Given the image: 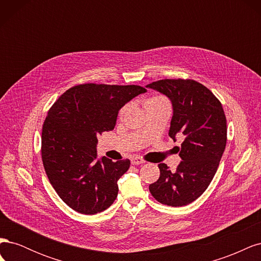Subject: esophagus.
Here are the masks:
<instances>
[{"label": "esophagus", "instance_id": "1", "mask_svg": "<svg viewBox=\"0 0 261 261\" xmlns=\"http://www.w3.org/2000/svg\"><path fill=\"white\" fill-rule=\"evenodd\" d=\"M130 162H132L133 165H139V164L145 163V161H144L143 159H141V158H139V156H134V158H132Z\"/></svg>", "mask_w": 261, "mask_h": 261}]
</instances>
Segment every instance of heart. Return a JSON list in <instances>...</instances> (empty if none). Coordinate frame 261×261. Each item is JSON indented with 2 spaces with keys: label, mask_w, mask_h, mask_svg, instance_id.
I'll list each match as a JSON object with an SVG mask.
<instances>
[{
  "label": "heart",
  "mask_w": 261,
  "mask_h": 261,
  "mask_svg": "<svg viewBox=\"0 0 261 261\" xmlns=\"http://www.w3.org/2000/svg\"><path fill=\"white\" fill-rule=\"evenodd\" d=\"M158 99H163V98H162V97H153V98H151L150 100H158ZM126 109H127V106L124 107V108L121 110V115L124 114V112L126 111Z\"/></svg>",
  "instance_id": "1"
}]
</instances>
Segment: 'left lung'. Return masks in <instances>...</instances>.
Masks as SVG:
<instances>
[{
	"label": "left lung",
	"mask_w": 261,
	"mask_h": 261,
	"mask_svg": "<svg viewBox=\"0 0 261 261\" xmlns=\"http://www.w3.org/2000/svg\"><path fill=\"white\" fill-rule=\"evenodd\" d=\"M167 96L173 106L169 136H183L180 163L171 172L160 163V177L149 185L159 202L181 207L208 188L226 145V117L222 105L206 86L193 80H162L147 85Z\"/></svg>",
	"instance_id": "obj_1"
}]
</instances>
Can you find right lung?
<instances>
[{
    "mask_svg": "<svg viewBox=\"0 0 261 261\" xmlns=\"http://www.w3.org/2000/svg\"><path fill=\"white\" fill-rule=\"evenodd\" d=\"M147 89L137 85L83 84L66 90L46 115L41 136L44 171L60 198L83 215L114 202L128 159H98V136L112 130L120 109Z\"/></svg>",
    "mask_w": 261,
    "mask_h": 261,
    "instance_id": "add662e5",
    "label": "right lung"
}]
</instances>
